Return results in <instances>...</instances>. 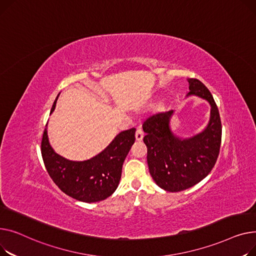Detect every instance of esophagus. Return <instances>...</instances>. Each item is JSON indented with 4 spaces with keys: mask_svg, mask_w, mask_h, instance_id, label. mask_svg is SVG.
<instances>
[{
    "mask_svg": "<svg viewBox=\"0 0 256 256\" xmlns=\"http://www.w3.org/2000/svg\"><path fill=\"white\" fill-rule=\"evenodd\" d=\"M135 138H136L138 142L142 140V138H144V131L142 129H138L136 132H135Z\"/></svg>",
    "mask_w": 256,
    "mask_h": 256,
    "instance_id": "1",
    "label": "esophagus"
}]
</instances>
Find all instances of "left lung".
<instances>
[{
	"instance_id": "obj_1",
	"label": "left lung",
	"mask_w": 256,
	"mask_h": 256,
	"mask_svg": "<svg viewBox=\"0 0 256 256\" xmlns=\"http://www.w3.org/2000/svg\"><path fill=\"white\" fill-rule=\"evenodd\" d=\"M188 82L187 96H198L211 104V118L202 132L185 140L176 138L170 127L172 110L148 116L142 125L150 174L160 188L170 192L200 183L214 168L220 151L222 126L216 102L200 80Z\"/></svg>"
}]
</instances>
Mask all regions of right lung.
I'll return each instance as SVG.
<instances>
[{
    "mask_svg": "<svg viewBox=\"0 0 256 256\" xmlns=\"http://www.w3.org/2000/svg\"><path fill=\"white\" fill-rule=\"evenodd\" d=\"M58 97L50 114L56 108ZM134 142L135 128H131L118 133L97 156L84 161H70L54 151L45 129L41 154L50 176L65 194L80 202H96L108 198L116 191L123 163Z\"/></svg>",
    "mask_w": 256,
    "mask_h": 256,
    "instance_id": "obj_1",
    "label": "right lung"
}]
</instances>
